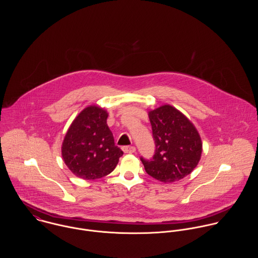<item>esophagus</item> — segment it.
I'll return each instance as SVG.
<instances>
[{"label":"esophagus","instance_id":"esophagus-1","mask_svg":"<svg viewBox=\"0 0 258 258\" xmlns=\"http://www.w3.org/2000/svg\"><path fill=\"white\" fill-rule=\"evenodd\" d=\"M122 150L124 153H130V154L136 152V148L134 146H124V147H122Z\"/></svg>","mask_w":258,"mask_h":258}]
</instances>
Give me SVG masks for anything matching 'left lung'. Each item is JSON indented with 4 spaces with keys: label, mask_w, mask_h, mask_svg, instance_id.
<instances>
[{
    "label": "left lung",
    "mask_w": 258,
    "mask_h": 258,
    "mask_svg": "<svg viewBox=\"0 0 258 258\" xmlns=\"http://www.w3.org/2000/svg\"><path fill=\"white\" fill-rule=\"evenodd\" d=\"M155 153L140 158L148 175L163 183L179 181L191 173L202 155V140L192 123L171 105L149 112Z\"/></svg>",
    "instance_id": "1"
}]
</instances>
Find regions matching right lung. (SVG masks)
<instances>
[{"label":"right lung","mask_w":258,"mask_h":258,"mask_svg":"<svg viewBox=\"0 0 258 258\" xmlns=\"http://www.w3.org/2000/svg\"><path fill=\"white\" fill-rule=\"evenodd\" d=\"M107 117L104 109L89 106L78 114L66 135L62 158L78 178L96 180L107 176L123 155L121 149L115 146L106 124Z\"/></svg>","instance_id":"add662e5"}]
</instances>
